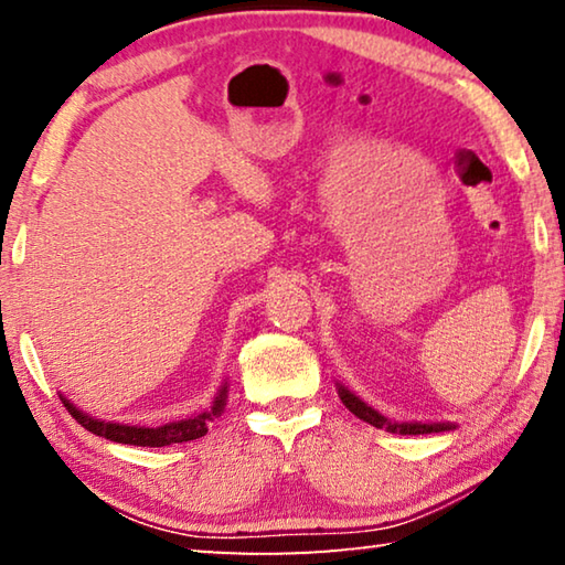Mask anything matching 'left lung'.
Listing matches in <instances>:
<instances>
[{
    "label": "left lung",
    "instance_id": "1",
    "mask_svg": "<svg viewBox=\"0 0 565 565\" xmlns=\"http://www.w3.org/2000/svg\"><path fill=\"white\" fill-rule=\"evenodd\" d=\"M339 398L341 404L347 406L353 416H359L366 424L376 428H386L388 434H401V436H420V434H441V431H454L456 424L451 420H391L384 414H379L376 408H371L366 401H361L349 386H343L337 381Z\"/></svg>",
    "mask_w": 565,
    "mask_h": 565
}]
</instances>
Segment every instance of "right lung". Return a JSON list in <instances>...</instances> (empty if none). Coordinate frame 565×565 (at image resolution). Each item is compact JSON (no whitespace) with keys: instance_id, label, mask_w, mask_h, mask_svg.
I'll return each instance as SVG.
<instances>
[{"instance_id":"right-lung-1","label":"right lung","mask_w":565,"mask_h":565,"mask_svg":"<svg viewBox=\"0 0 565 565\" xmlns=\"http://www.w3.org/2000/svg\"><path fill=\"white\" fill-rule=\"evenodd\" d=\"M60 398L66 406V411L74 416V420H79L87 431L107 438V441L161 448V446L184 444V441H194V438H202L209 431V424L224 414L226 401H228V384L224 381L222 388H218V394L212 401V406L206 411H199V414H191L179 420H169L164 426H131V424H117V420H102L97 416L87 414V411H82L79 406H74L64 394H60Z\"/></svg>"}]
</instances>
